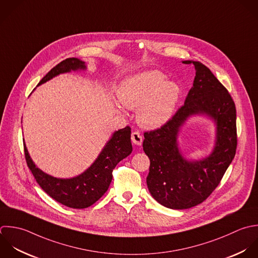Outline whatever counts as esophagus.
Instances as JSON below:
<instances>
[{"label": "esophagus", "instance_id": "esophagus-1", "mask_svg": "<svg viewBox=\"0 0 258 258\" xmlns=\"http://www.w3.org/2000/svg\"><path fill=\"white\" fill-rule=\"evenodd\" d=\"M132 141L136 146H141L143 143V138L139 132H134L132 134Z\"/></svg>", "mask_w": 258, "mask_h": 258}]
</instances>
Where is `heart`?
Segmentation results:
<instances>
[{
	"mask_svg": "<svg viewBox=\"0 0 258 258\" xmlns=\"http://www.w3.org/2000/svg\"><path fill=\"white\" fill-rule=\"evenodd\" d=\"M181 95L179 84L166 80L158 70H145L124 78L117 88V98L126 108L137 109L141 126L156 130L173 115ZM118 111L122 107L117 105Z\"/></svg>",
	"mask_w": 258,
	"mask_h": 258,
	"instance_id": "obj_1",
	"label": "heart"
}]
</instances>
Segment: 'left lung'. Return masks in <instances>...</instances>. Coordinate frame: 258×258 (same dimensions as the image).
<instances>
[{
	"label": "left lung",
	"mask_w": 258,
	"mask_h": 258,
	"mask_svg": "<svg viewBox=\"0 0 258 258\" xmlns=\"http://www.w3.org/2000/svg\"><path fill=\"white\" fill-rule=\"evenodd\" d=\"M195 67L193 87L184 105L161 128L145 133L144 152L151 165L147 177L153 198L170 209H188L205 201L219 185L234 159L237 146L236 108L227 89L199 61L185 60ZM204 115L216 124L212 153L199 160L187 159L177 142L178 133L192 116Z\"/></svg>",
	"instance_id": "obj_1"
}]
</instances>
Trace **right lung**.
<instances>
[{
	"label": "right lung",
	"mask_w": 258,
	"mask_h": 258,
	"mask_svg": "<svg viewBox=\"0 0 258 258\" xmlns=\"http://www.w3.org/2000/svg\"><path fill=\"white\" fill-rule=\"evenodd\" d=\"M86 68L85 62L78 58L65 59L53 67L41 79L38 86L59 74L86 70ZM24 152L27 165L37 183L51 198L69 208L84 209L104 195L112 180V170L132 154L131 127L115 131L90 167L73 178H56L40 170L31 159L25 141Z\"/></svg>",
	"instance_id": "1"
}]
</instances>
